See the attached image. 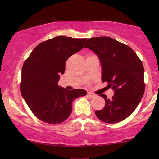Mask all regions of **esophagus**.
<instances>
[{"label": "esophagus", "instance_id": "esophagus-1", "mask_svg": "<svg viewBox=\"0 0 159 159\" xmlns=\"http://www.w3.org/2000/svg\"><path fill=\"white\" fill-rule=\"evenodd\" d=\"M88 95L89 98H94L95 96V95L94 94V93H88Z\"/></svg>", "mask_w": 159, "mask_h": 159}]
</instances>
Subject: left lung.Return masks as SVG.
Listing matches in <instances>:
<instances>
[{"mask_svg":"<svg viewBox=\"0 0 159 159\" xmlns=\"http://www.w3.org/2000/svg\"><path fill=\"white\" fill-rule=\"evenodd\" d=\"M85 45L98 56L102 69V82L114 91L111 99L101 94L105 107L95 111L104 122L114 124L127 118L135 110L145 91L144 68L131 48L108 37L88 39Z\"/></svg>","mask_w":159,"mask_h":159,"instance_id":"left-lung-1","label":"left lung"}]
</instances>
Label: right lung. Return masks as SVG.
<instances>
[{
  "label": "right lung",
  "instance_id": "add662e5",
  "mask_svg": "<svg viewBox=\"0 0 159 159\" xmlns=\"http://www.w3.org/2000/svg\"><path fill=\"white\" fill-rule=\"evenodd\" d=\"M86 40L55 37L40 43L24 63L21 93L40 120L52 125L61 123L70 116L72 102L87 95L82 89L68 90L58 85L66 60L83 48Z\"/></svg>",
  "mask_w": 159,
  "mask_h": 159
}]
</instances>
